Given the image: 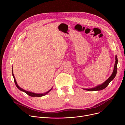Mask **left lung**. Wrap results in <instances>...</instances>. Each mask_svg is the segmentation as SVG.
I'll use <instances>...</instances> for the list:
<instances>
[{"label": "left lung", "mask_w": 125, "mask_h": 125, "mask_svg": "<svg viewBox=\"0 0 125 125\" xmlns=\"http://www.w3.org/2000/svg\"><path fill=\"white\" fill-rule=\"evenodd\" d=\"M117 56H115V66H114V70L112 74L111 75V76L108 78V79L104 83H103L102 84H100V85H98V86L93 88H91V89H83L84 90H86L87 91H100V90H102L104 89H105V88L107 87V86L108 85V84L110 83V82L113 81L116 74V73H117Z\"/></svg>", "instance_id": "8db88e82"}]
</instances>
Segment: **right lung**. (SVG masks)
Masks as SVG:
<instances>
[{"instance_id":"add662e5","label":"right lung","mask_w":125,"mask_h":125,"mask_svg":"<svg viewBox=\"0 0 125 125\" xmlns=\"http://www.w3.org/2000/svg\"><path fill=\"white\" fill-rule=\"evenodd\" d=\"M12 74L13 77H14V82H15V84H16V87H17V88H18L21 91L24 92H25V93H26V94H27L28 95H29V96H31V97H42V96H43L45 95L46 94H47L49 92H50V91H51V90H52V88H51V89L49 91L47 92H46V93H43V94H36V93H34L31 92L27 91H26V90H24V89H22L21 88H20V87L18 86V84H17V82H16V81L15 76H14V74H13V70H12Z\"/></svg>"}]
</instances>
